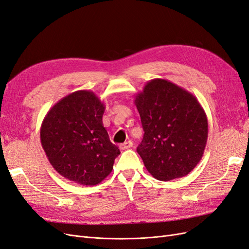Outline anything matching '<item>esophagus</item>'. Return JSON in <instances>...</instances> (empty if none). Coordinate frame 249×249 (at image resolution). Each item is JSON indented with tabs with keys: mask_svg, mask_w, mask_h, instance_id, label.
Returning <instances> with one entry per match:
<instances>
[{
	"mask_svg": "<svg viewBox=\"0 0 249 249\" xmlns=\"http://www.w3.org/2000/svg\"><path fill=\"white\" fill-rule=\"evenodd\" d=\"M132 145H133L132 142L131 141H128V142H125L121 143V145H120V149H122V150L129 149V148L132 147Z\"/></svg>",
	"mask_w": 249,
	"mask_h": 249,
	"instance_id": "1",
	"label": "esophagus"
}]
</instances>
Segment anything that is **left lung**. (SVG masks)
<instances>
[{
  "mask_svg": "<svg viewBox=\"0 0 249 249\" xmlns=\"http://www.w3.org/2000/svg\"><path fill=\"white\" fill-rule=\"evenodd\" d=\"M143 128L138 153L159 181L188 175L203 157L208 120L196 96L176 84L154 78L135 96Z\"/></svg>",
  "mask_w": 249,
  "mask_h": 249,
  "instance_id": "8db88e82",
  "label": "left lung"
}]
</instances>
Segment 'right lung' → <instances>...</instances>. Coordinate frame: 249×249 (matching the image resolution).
Instances as JSON below:
<instances>
[{
    "label": "right lung",
    "instance_id": "obj_1",
    "mask_svg": "<svg viewBox=\"0 0 249 249\" xmlns=\"http://www.w3.org/2000/svg\"><path fill=\"white\" fill-rule=\"evenodd\" d=\"M106 106L89 90H79L59 100L40 128V140L50 163L62 177L94 186L113 171L117 146L102 123Z\"/></svg>",
    "mask_w": 249,
    "mask_h": 249
}]
</instances>
